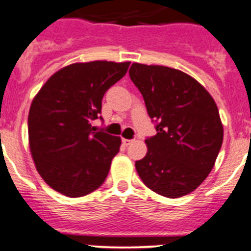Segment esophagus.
Wrapping results in <instances>:
<instances>
[{
    "instance_id": "obj_1",
    "label": "esophagus",
    "mask_w": 251,
    "mask_h": 251,
    "mask_svg": "<svg viewBox=\"0 0 251 251\" xmlns=\"http://www.w3.org/2000/svg\"><path fill=\"white\" fill-rule=\"evenodd\" d=\"M133 140H127V139H123V144L125 145V146H128L130 144H132Z\"/></svg>"
}]
</instances>
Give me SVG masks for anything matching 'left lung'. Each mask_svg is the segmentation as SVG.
Masks as SVG:
<instances>
[{"instance_id": "1", "label": "left lung", "mask_w": 251, "mask_h": 251, "mask_svg": "<svg viewBox=\"0 0 251 251\" xmlns=\"http://www.w3.org/2000/svg\"><path fill=\"white\" fill-rule=\"evenodd\" d=\"M128 74L157 123V133L145 141L146 156L135 163L140 178L167 198L189 194L207 178L223 144L214 99L178 69L132 63Z\"/></svg>"}]
</instances>
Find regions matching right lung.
<instances>
[{
    "instance_id": "add662e5",
    "label": "right lung",
    "mask_w": 251,
    "mask_h": 251,
    "mask_svg": "<svg viewBox=\"0 0 251 251\" xmlns=\"http://www.w3.org/2000/svg\"><path fill=\"white\" fill-rule=\"evenodd\" d=\"M130 62L74 63L55 72L37 93L28 114L29 150L47 184L67 197L99 188L109 173L121 139L94 130L110 86L126 74Z\"/></svg>"
}]
</instances>
